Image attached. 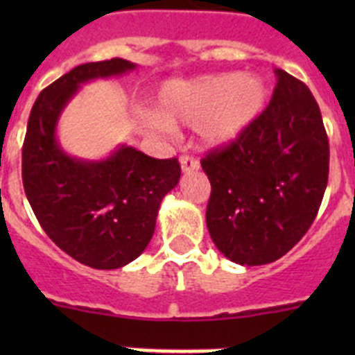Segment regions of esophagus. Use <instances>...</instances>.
Returning <instances> with one entry per match:
<instances>
[{
    "mask_svg": "<svg viewBox=\"0 0 355 355\" xmlns=\"http://www.w3.org/2000/svg\"><path fill=\"white\" fill-rule=\"evenodd\" d=\"M180 163H181V171L183 172H192L199 168V162H197V158H193V156H187V155L181 156Z\"/></svg>",
    "mask_w": 355,
    "mask_h": 355,
    "instance_id": "obj_1",
    "label": "esophagus"
}]
</instances>
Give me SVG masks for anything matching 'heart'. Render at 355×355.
Returning a JSON list of instances; mask_svg holds the SVG:
<instances>
[{"instance_id": "obj_1", "label": "heart", "mask_w": 355, "mask_h": 355, "mask_svg": "<svg viewBox=\"0 0 355 355\" xmlns=\"http://www.w3.org/2000/svg\"><path fill=\"white\" fill-rule=\"evenodd\" d=\"M265 101V81L254 74L218 72L174 80L159 89V115H147V126L167 133L180 122L196 126L206 146H225L250 126Z\"/></svg>"}]
</instances>
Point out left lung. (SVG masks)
<instances>
[{"mask_svg": "<svg viewBox=\"0 0 355 355\" xmlns=\"http://www.w3.org/2000/svg\"><path fill=\"white\" fill-rule=\"evenodd\" d=\"M274 96L236 140L200 159L211 183L206 225L238 265H266L311 227L329 178V140L306 85L275 69Z\"/></svg>", "mask_w": 355, "mask_h": 355, "instance_id": "left-lung-1", "label": "left lung"}]
</instances>
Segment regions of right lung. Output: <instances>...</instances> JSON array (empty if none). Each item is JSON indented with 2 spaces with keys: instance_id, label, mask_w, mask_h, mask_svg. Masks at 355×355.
Wrapping results in <instances>:
<instances>
[{
  "instance_id": "obj_1",
  "label": "right lung",
  "mask_w": 355,
  "mask_h": 355,
  "mask_svg": "<svg viewBox=\"0 0 355 355\" xmlns=\"http://www.w3.org/2000/svg\"><path fill=\"white\" fill-rule=\"evenodd\" d=\"M135 67L124 58L90 62L53 81L31 108L23 144V184L37 220L64 252L97 270L121 268L146 250L163 197L180 183V162L130 146L105 159L74 158L56 140V124L81 85Z\"/></svg>"
}]
</instances>
